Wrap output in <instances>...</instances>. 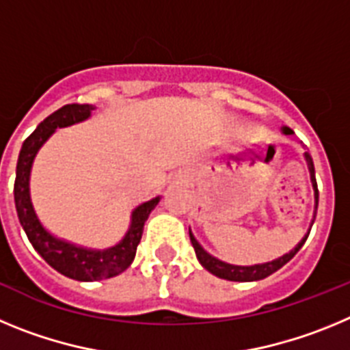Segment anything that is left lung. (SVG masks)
Returning a JSON list of instances; mask_svg holds the SVG:
<instances>
[{"label":"left lung","instance_id":"8db88e82","mask_svg":"<svg viewBox=\"0 0 350 350\" xmlns=\"http://www.w3.org/2000/svg\"><path fill=\"white\" fill-rule=\"evenodd\" d=\"M282 133L284 135H293V129H289L287 126H282ZM305 161H307V166H308V172H310V182H312V187H314V200H315V205H314V219H315V213H317V205H319V191H317V182H315V170H314V161H312V156L308 152H305ZM314 219L310 222V228L314 224ZM310 228H308L307 234L301 238L298 242V245L295 249H291L287 254L280 256V258L273 259V261H268V262H261V265H250V267H240V265H230V262L221 261V259L213 258L212 254H208L200 242H198L196 238H194L193 231L189 228V238H191V243L194 247V252H196V258L198 261L202 262V267L205 270H208L210 273L219 277V279H224V280H233V282H254V280H261V279H267L268 275L275 273L277 270L289 262L291 259L295 258L296 252L303 247V243L307 242L308 233H310Z\"/></svg>","mask_w":350,"mask_h":350}]
</instances>
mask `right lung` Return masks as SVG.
I'll use <instances>...</instances> for the list:
<instances>
[{
	"label": "right lung",
	"mask_w": 350,
	"mask_h": 350,
	"mask_svg": "<svg viewBox=\"0 0 350 350\" xmlns=\"http://www.w3.org/2000/svg\"><path fill=\"white\" fill-rule=\"evenodd\" d=\"M92 110H94L92 105H64L63 108L51 113L43 122H40L38 128L24 140L23 148H21L14 185L15 208H17L18 221H21L23 230L26 231L31 245L35 247L36 252L54 270L63 273L64 277L80 280V282L110 279V277H116V275L128 270L129 265L135 259V254H137V247L142 240L145 221L161 200V196H156L133 210L131 224H129L122 240L116 245L108 247V249H89V247L77 245V243H71L63 238L54 237L43 228L35 212L33 202H31L29 191L31 168H33L36 154L43 147V144L54 135L55 129L68 128V126L88 120Z\"/></svg>",
	"instance_id": "obj_1"
}]
</instances>
